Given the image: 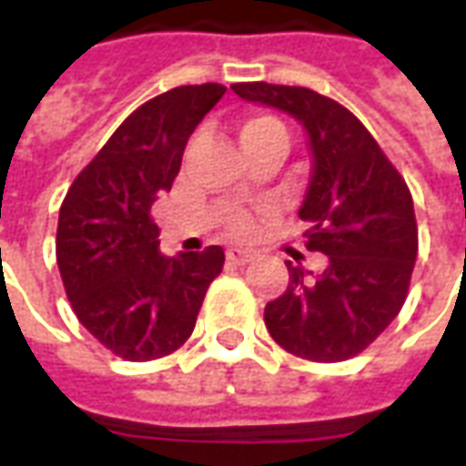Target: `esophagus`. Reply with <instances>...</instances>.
<instances>
[{
  "label": "esophagus",
  "mask_w": 466,
  "mask_h": 466,
  "mask_svg": "<svg viewBox=\"0 0 466 466\" xmlns=\"http://www.w3.org/2000/svg\"><path fill=\"white\" fill-rule=\"evenodd\" d=\"M227 259L232 264H247L254 259V252L242 249V247H232V249H227Z\"/></svg>",
  "instance_id": "esophagus-1"
}]
</instances>
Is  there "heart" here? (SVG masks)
<instances>
[{"instance_id":"heart-1","label":"heart","mask_w":466,"mask_h":466,"mask_svg":"<svg viewBox=\"0 0 466 466\" xmlns=\"http://www.w3.org/2000/svg\"><path fill=\"white\" fill-rule=\"evenodd\" d=\"M272 132H284L282 124L277 122V119H272V116H247L239 124V142L247 149V147H252L254 142H259L262 137ZM229 229L237 237H247V234L252 232V222L247 217H242V214H234L232 219H229Z\"/></svg>"}]
</instances>
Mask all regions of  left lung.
<instances>
[{"label":"left lung","mask_w":466,"mask_h":466,"mask_svg":"<svg viewBox=\"0 0 466 466\" xmlns=\"http://www.w3.org/2000/svg\"><path fill=\"white\" fill-rule=\"evenodd\" d=\"M232 89L302 124L312 172L299 219L309 227L307 249L327 257L317 274L287 262L289 284L264 307V324L274 342L302 360H350L407 299L417 259L410 189L367 127L329 96L267 82Z\"/></svg>","instance_id":"obj_1"}]
</instances>
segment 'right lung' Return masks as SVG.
Listing matches in <instances>:
<instances>
[{
    "label": "right lung",
    "mask_w": 466,
    "mask_h": 466,
    "mask_svg": "<svg viewBox=\"0 0 466 466\" xmlns=\"http://www.w3.org/2000/svg\"><path fill=\"white\" fill-rule=\"evenodd\" d=\"M227 92L169 89L127 116L69 187L56 227V264L76 319L129 361L179 350L204 294L222 272V247L159 252L154 202L172 189L184 147Z\"/></svg>",
    "instance_id": "right-lung-1"
}]
</instances>
